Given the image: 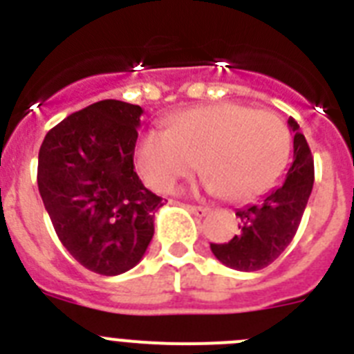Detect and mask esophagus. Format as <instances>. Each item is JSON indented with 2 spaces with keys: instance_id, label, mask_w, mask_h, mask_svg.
Segmentation results:
<instances>
[{
  "instance_id": "obj_1",
  "label": "esophagus",
  "mask_w": 354,
  "mask_h": 354,
  "mask_svg": "<svg viewBox=\"0 0 354 354\" xmlns=\"http://www.w3.org/2000/svg\"><path fill=\"white\" fill-rule=\"evenodd\" d=\"M189 211L195 216H198V218H204V216H207L211 212V209L202 207V205H189Z\"/></svg>"
}]
</instances>
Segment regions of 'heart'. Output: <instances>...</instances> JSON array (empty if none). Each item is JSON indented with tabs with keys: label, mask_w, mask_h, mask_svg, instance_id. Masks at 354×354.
Here are the masks:
<instances>
[{
	"label": "heart",
	"mask_w": 354,
	"mask_h": 354,
	"mask_svg": "<svg viewBox=\"0 0 354 354\" xmlns=\"http://www.w3.org/2000/svg\"><path fill=\"white\" fill-rule=\"evenodd\" d=\"M289 152V129L282 118L245 104L218 102L174 115L167 129L145 131L134 161L156 192H170L200 161L207 170L209 192L243 202L277 183Z\"/></svg>",
	"instance_id": "heart-1"
}]
</instances>
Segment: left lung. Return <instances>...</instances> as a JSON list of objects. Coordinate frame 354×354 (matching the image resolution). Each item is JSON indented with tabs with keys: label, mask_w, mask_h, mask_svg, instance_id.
<instances>
[{
	"label": "left lung",
	"mask_w": 354,
	"mask_h": 354,
	"mask_svg": "<svg viewBox=\"0 0 354 354\" xmlns=\"http://www.w3.org/2000/svg\"><path fill=\"white\" fill-rule=\"evenodd\" d=\"M294 133V156L286 175L255 204L237 209L239 230L227 243H211L214 257L237 271H259L282 255L298 230L314 186V159L298 122L287 120Z\"/></svg>",
	"instance_id": "obj_1"
}]
</instances>
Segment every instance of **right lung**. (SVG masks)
<instances>
[{
	"label": "right lung",
	"instance_id": "right-lung-1",
	"mask_svg": "<svg viewBox=\"0 0 354 354\" xmlns=\"http://www.w3.org/2000/svg\"><path fill=\"white\" fill-rule=\"evenodd\" d=\"M142 115L129 102H93L53 127L39 152L37 183L56 236L83 268L104 277L142 261L162 205L134 171Z\"/></svg>",
	"mask_w": 354,
	"mask_h": 354
}]
</instances>
